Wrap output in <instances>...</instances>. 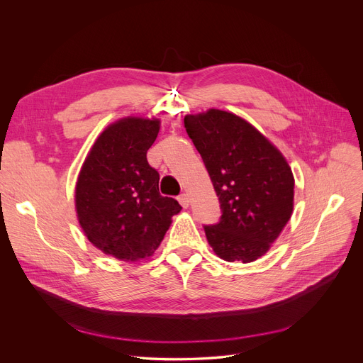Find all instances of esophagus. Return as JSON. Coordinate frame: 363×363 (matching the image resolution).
I'll return each instance as SVG.
<instances>
[{
	"instance_id": "obj_1",
	"label": "esophagus",
	"mask_w": 363,
	"mask_h": 363,
	"mask_svg": "<svg viewBox=\"0 0 363 363\" xmlns=\"http://www.w3.org/2000/svg\"><path fill=\"white\" fill-rule=\"evenodd\" d=\"M178 201H179L182 208H188V206H189V196H188L186 194L179 195V196H178Z\"/></svg>"
}]
</instances>
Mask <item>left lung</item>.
<instances>
[{
    "label": "left lung",
    "mask_w": 363,
    "mask_h": 363,
    "mask_svg": "<svg viewBox=\"0 0 363 363\" xmlns=\"http://www.w3.org/2000/svg\"><path fill=\"white\" fill-rule=\"evenodd\" d=\"M184 123L221 202V221L205 227L208 244L225 262H255L293 214L294 177L287 160L233 112L208 109L186 115Z\"/></svg>",
    "instance_id": "obj_1"
}]
</instances>
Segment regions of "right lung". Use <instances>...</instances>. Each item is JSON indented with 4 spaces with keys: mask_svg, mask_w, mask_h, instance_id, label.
I'll return each instance as SVG.
<instances>
[{
    "mask_svg": "<svg viewBox=\"0 0 363 363\" xmlns=\"http://www.w3.org/2000/svg\"><path fill=\"white\" fill-rule=\"evenodd\" d=\"M157 118L126 116L103 129L80 168L74 205L87 240L106 255L139 262L153 254L182 206L160 194L146 160Z\"/></svg>",
    "mask_w": 363,
    "mask_h": 363,
    "instance_id": "1",
    "label": "right lung"
}]
</instances>
